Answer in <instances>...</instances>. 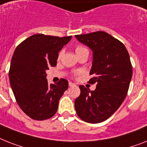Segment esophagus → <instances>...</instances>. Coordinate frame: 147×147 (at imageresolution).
Masks as SVG:
<instances>
[{
  "mask_svg": "<svg viewBox=\"0 0 147 147\" xmlns=\"http://www.w3.org/2000/svg\"><path fill=\"white\" fill-rule=\"evenodd\" d=\"M75 86H76V84H74V83H73V82H69V86H70V87Z\"/></svg>",
  "mask_w": 147,
  "mask_h": 147,
  "instance_id": "1",
  "label": "esophagus"
}]
</instances>
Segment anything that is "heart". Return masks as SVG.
Wrapping results in <instances>:
<instances>
[{"mask_svg":"<svg viewBox=\"0 0 147 147\" xmlns=\"http://www.w3.org/2000/svg\"><path fill=\"white\" fill-rule=\"evenodd\" d=\"M75 50H76V55H78L81 53H83V52L88 51V49H87L86 47H82V46H77V47H76V49H75ZM62 55H63V50H61L59 52V56H58V58H59V59H61V56H62ZM78 74H80V72H79V71L78 72L76 73V75H78Z\"/></svg>","mask_w":147,"mask_h":147,"instance_id":"heart-1","label":"heart"}]
</instances>
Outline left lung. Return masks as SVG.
<instances>
[{"label": "left lung", "instance_id": "obj_1", "mask_svg": "<svg viewBox=\"0 0 147 147\" xmlns=\"http://www.w3.org/2000/svg\"><path fill=\"white\" fill-rule=\"evenodd\" d=\"M93 53L89 83H96L95 90L80 86L75 110L82 120L99 123L112 116L128 93L132 76L130 57L124 44L104 31L75 36Z\"/></svg>", "mask_w": 147, "mask_h": 147}]
</instances>
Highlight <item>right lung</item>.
<instances>
[{"label":"right lung","instance_id":"right-lung-1","mask_svg":"<svg viewBox=\"0 0 147 147\" xmlns=\"http://www.w3.org/2000/svg\"><path fill=\"white\" fill-rule=\"evenodd\" d=\"M71 37L36 34L16 48L9 67V82L17 104L33 119L53 117L59 99L68 88L65 79L48 84L46 71L56 65L59 51Z\"/></svg>","mask_w":147,"mask_h":147}]
</instances>
